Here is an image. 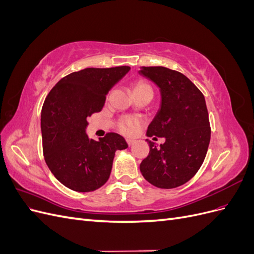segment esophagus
<instances>
[{
	"instance_id": "obj_1",
	"label": "esophagus",
	"mask_w": 254,
	"mask_h": 254,
	"mask_svg": "<svg viewBox=\"0 0 254 254\" xmlns=\"http://www.w3.org/2000/svg\"><path fill=\"white\" fill-rule=\"evenodd\" d=\"M134 140H132V139H127V144L129 145V146H132L133 144H134Z\"/></svg>"
}]
</instances>
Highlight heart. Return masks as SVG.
Returning <instances> with one entry per match:
<instances>
[{"instance_id":"heart-1","label":"heart","mask_w":254,"mask_h":254,"mask_svg":"<svg viewBox=\"0 0 254 254\" xmlns=\"http://www.w3.org/2000/svg\"><path fill=\"white\" fill-rule=\"evenodd\" d=\"M132 91H133V94L139 93V92H143V91H151L152 89L150 87V84L145 81V80H139V81H135L132 84ZM137 124V120L134 118H124L122 119L119 123V129L123 133L128 134L132 131L133 127Z\"/></svg>"}]
</instances>
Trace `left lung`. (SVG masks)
Masks as SVG:
<instances>
[{"mask_svg":"<svg viewBox=\"0 0 254 254\" xmlns=\"http://www.w3.org/2000/svg\"><path fill=\"white\" fill-rule=\"evenodd\" d=\"M139 73L161 92L160 109L146 134L165 137L160 146L146 140L150 150L140 171L157 188H178L196 175L209 147L211 127L204 96L186 75L171 68L142 66Z\"/></svg>","mask_w":254,"mask_h":254,"instance_id":"8db88e82","label":"left lung"}]
</instances>
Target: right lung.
Returning a JSON list of instances; mask_svg holds the SVG:
<instances>
[{"label":"right lung","instance_id":"1","mask_svg":"<svg viewBox=\"0 0 254 254\" xmlns=\"http://www.w3.org/2000/svg\"><path fill=\"white\" fill-rule=\"evenodd\" d=\"M130 66L87 67L61 78L47 96L41 111L44 160L64 187L92 191L109 179L117 150L128 147L122 135L109 132L99 141L86 133L88 118L99 112L106 95Z\"/></svg>","mask_w":254,"mask_h":254}]
</instances>
